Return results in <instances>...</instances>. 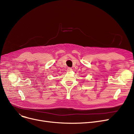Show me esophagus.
Wrapping results in <instances>:
<instances>
[{
  "instance_id": "34e87169",
  "label": "esophagus",
  "mask_w": 134,
  "mask_h": 134,
  "mask_svg": "<svg viewBox=\"0 0 134 134\" xmlns=\"http://www.w3.org/2000/svg\"><path fill=\"white\" fill-rule=\"evenodd\" d=\"M67 72H71L72 71V69L71 68H67Z\"/></svg>"
}]
</instances>
